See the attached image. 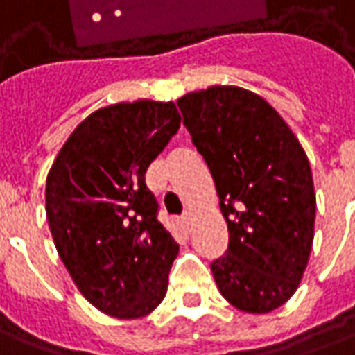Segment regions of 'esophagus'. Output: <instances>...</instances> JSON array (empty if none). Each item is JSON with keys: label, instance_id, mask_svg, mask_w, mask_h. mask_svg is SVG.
<instances>
[{"label": "esophagus", "instance_id": "1", "mask_svg": "<svg viewBox=\"0 0 355 355\" xmlns=\"http://www.w3.org/2000/svg\"><path fill=\"white\" fill-rule=\"evenodd\" d=\"M190 219H192V213L190 211H184L182 215H180V223L184 225V227H188V223H190Z\"/></svg>", "mask_w": 355, "mask_h": 355}]
</instances>
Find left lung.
Returning a JSON list of instances; mask_svg holds the SVG:
<instances>
[{
  "label": "left lung",
  "mask_w": 355,
  "mask_h": 355,
  "mask_svg": "<svg viewBox=\"0 0 355 355\" xmlns=\"http://www.w3.org/2000/svg\"><path fill=\"white\" fill-rule=\"evenodd\" d=\"M217 186L229 248L211 263L220 294L269 313L296 292L315 223L311 167L298 138L254 92L211 86L177 101Z\"/></svg>",
  "instance_id": "left-lung-1"
}]
</instances>
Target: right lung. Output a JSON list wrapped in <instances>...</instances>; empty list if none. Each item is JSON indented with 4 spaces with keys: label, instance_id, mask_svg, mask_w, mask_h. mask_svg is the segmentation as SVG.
<instances>
[{
    "label": "right lung",
    "instance_id": "right-lung-1",
    "mask_svg": "<svg viewBox=\"0 0 355 355\" xmlns=\"http://www.w3.org/2000/svg\"><path fill=\"white\" fill-rule=\"evenodd\" d=\"M173 101L94 111L74 128L46 180V213L61 261L84 298L136 319L159 306L178 244L157 219L146 171L177 135Z\"/></svg>",
    "mask_w": 355,
    "mask_h": 355
}]
</instances>
